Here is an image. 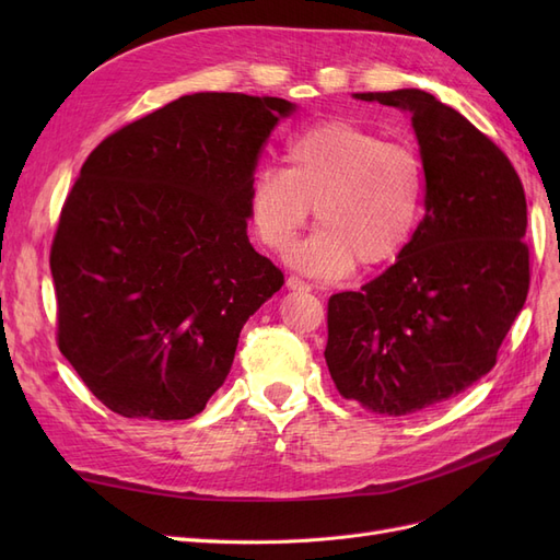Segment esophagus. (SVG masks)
Returning <instances> with one entry per match:
<instances>
[{
    "mask_svg": "<svg viewBox=\"0 0 560 560\" xmlns=\"http://www.w3.org/2000/svg\"><path fill=\"white\" fill-rule=\"evenodd\" d=\"M287 290H299V292H311V284L308 282H303L301 278H296V276H290L287 278Z\"/></svg>",
    "mask_w": 560,
    "mask_h": 560,
    "instance_id": "34e87169",
    "label": "esophagus"
}]
</instances>
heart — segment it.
<instances>
[{
  "label": "heart",
  "instance_id": "b5f03b06",
  "mask_svg": "<svg viewBox=\"0 0 560 560\" xmlns=\"http://www.w3.org/2000/svg\"><path fill=\"white\" fill-rule=\"evenodd\" d=\"M422 196L413 149L352 121H325L287 142L284 171L264 167L252 177L247 208L259 241L284 252L315 206L319 226L290 259L334 280L354 264L374 270L395 261L416 231Z\"/></svg>",
  "mask_w": 560,
  "mask_h": 560
}]
</instances>
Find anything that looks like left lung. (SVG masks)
Wrapping results in <instances>:
<instances>
[{
	"label": "left lung",
	"mask_w": 560,
	"mask_h": 560,
	"mask_svg": "<svg viewBox=\"0 0 560 560\" xmlns=\"http://www.w3.org/2000/svg\"><path fill=\"white\" fill-rule=\"evenodd\" d=\"M411 114L425 217L383 276L327 306L336 389L383 416L465 393L498 362L530 284L523 184L504 151L425 91L354 93Z\"/></svg>",
	"instance_id": "obj_1"
}]
</instances>
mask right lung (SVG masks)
<instances>
[{"label":"right lung","mask_w":560,"mask_h":560,"mask_svg":"<svg viewBox=\"0 0 560 560\" xmlns=\"http://www.w3.org/2000/svg\"><path fill=\"white\" fill-rule=\"evenodd\" d=\"M294 109L282 97L184 95L81 165L50 245L58 348L114 413H200L243 325L284 284L249 245L247 196L270 130Z\"/></svg>","instance_id":"1"}]
</instances>
